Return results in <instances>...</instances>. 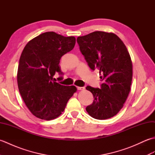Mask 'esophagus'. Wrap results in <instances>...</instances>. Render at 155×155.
I'll return each mask as SVG.
<instances>
[{
    "mask_svg": "<svg viewBox=\"0 0 155 155\" xmlns=\"http://www.w3.org/2000/svg\"><path fill=\"white\" fill-rule=\"evenodd\" d=\"M77 90H79V91L84 89V87H77Z\"/></svg>",
    "mask_w": 155,
    "mask_h": 155,
    "instance_id": "34e87169",
    "label": "esophagus"
}]
</instances>
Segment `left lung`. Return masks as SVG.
Masks as SVG:
<instances>
[{
  "mask_svg": "<svg viewBox=\"0 0 155 155\" xmlns=\"http://www.w3.org/2000/svg\"><path fill=\"white\" fill-rule=\"evenodd\" d=\"M77 41L92 71H99V88L87 86L93 95L86 107L88 114L98 120L114 117L123 107L130 90L133 65L126 46L113 33L95 31Z\"/></svg>",
  "mask_w": 155,
  "mask_h": 155,
  "instance_id": "1",
  "label": "left lung"
}]
</instances>
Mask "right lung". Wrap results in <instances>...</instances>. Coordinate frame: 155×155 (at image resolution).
I'll list each match as a JSON object with an SVG mask.
<instances>
[{
  "label": "right lung",
  "mask_w": 155,
  "mask_h": 155,
  "mask_svg": "<svg viewBox=\"0 0 155 155\" xmlns=\"http://www.w3.org/2000/svg\"><path fill=\"white\" fill-rule=\"evenodd\" d=\"M75 42L74 37L47 32L32 39L22 51L18 87L25 104L35 117L47 120L57 118L77 91L74 86H64L54 78L58 72V81L63 79L59 62L62 56L73 49Z\"/></svg>",
  "instance_id": "right-lung-1"
}]
</instances>
